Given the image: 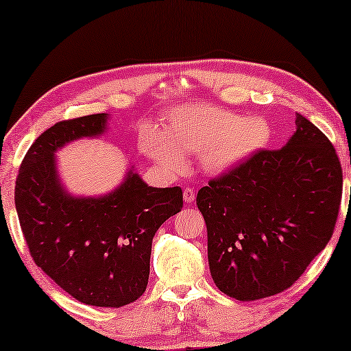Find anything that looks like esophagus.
<instances>
[{"label": "esophagus", "mask_w": 351, "mask_h": 351, "mask_svg": "<svg viewBox=\"0 0 351 351\" xmlns=\"http://www.w3.org/2000/svg\"><path fill=\"white\" fill-rule=\"evenodd\" d=\"M182 199H184L186 204H192L195 200V192L191 187H186L184 192H182Z\"/></svg>", "instance_id": "34e87169"}]
</instances>
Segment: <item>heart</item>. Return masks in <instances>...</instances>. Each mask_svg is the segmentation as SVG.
<instances>
[{
    "label": "heart",
    "instance_id": "obj_1",
    "mask_svg": "<svg viewBox=\"0 0 351 351\" xmlns=\"http://www.w3.org/2000/svg\"><path fill=\"white\" fill-rule=\"evenodd\" d=\"M272 127L264 117H243L208 103L181 105L165 116L164 133L141 136L143 154L167 173L184 170L187 154H199L206 173L223 175L264 149Z\"/></svg>",
    "mask_w": 351,
    "mask_h": 351
}]
</instances>
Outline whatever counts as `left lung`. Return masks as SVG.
Here are the masks:
<instances>
[{"label":"left lung","instance_id":"obj_1","mask_svg":"<svg viewBox=\"0 0 351 351\" xmlns=\"http://www.w3.org/2000/svg\"><path fill=\"white\" fill-rule=\"evenodd\" d=\"M340 199L334 146L295 114V132L281 149L256 152L197 194L215 285L237 300L288 289L332 237Z\"/></svg>","mask_w":351,"mask_h":351}]
</instances>
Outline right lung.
<instances>
[{"label":"right lung","mask_w":351,"mask_h":351,"mask_svg":"<svg viewBox=\"0 0 351 351\" xmlns=\"http://www.w3.org/2000/svg\"><path fill=\"white\" fill-rule=\"evenodd\" d=\"M106 112L62 121L33 143L16 181V210L29 254L76 300L119 308L140 298L149 278L152 239L182 208L181 187L147 186L127 169L103 195H73L63 187L56 152L108 130Z\"/></svg>","instance_id":"1"}]
</instances>
